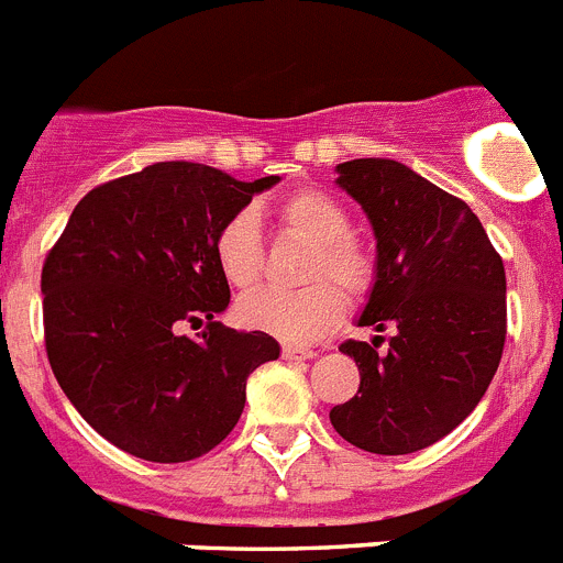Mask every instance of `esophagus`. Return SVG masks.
I'll use <instances>...</instances> for the list:
<instances>
[{
  "mask_svg": "<svg viewBox=\"0 0 563 563\" xmlns=\"http://www.w3.org/2000/svg\"><path fill=\"white\" fill-rule=\"evenodd\" d=\"M313 355H317L313 350H302V346H291V344L283 346V358L286 361H311Z\"/></svg>",
  "mask_w": 563,
  "mask_h": 563,
  "instance_id": "34e87169",
  "label": "esophagus"
}]
</instances>
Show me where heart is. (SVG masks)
Instances as JSON below:
<instances>
[{"instance_id":"heart-1","label":"heart","mask_w":563,"mask_h":563,"mask_svg":"<svg viewBox=\"0 0 563 563\" xmlns=\"http://www.w3.org/2000/svg\"><path fill=\"white\" fill-rule=\"evenodd\" d=\"M277 217L286 224L288 233L313 246L306 272H302V280L311 286L299 291L257 288L241 299L235 311L246 328L306 344L328 333L344 313L340 287L353 299L369 291L375 266H372L369 252L353 239V219L346 208L330 194L317 191V188L288 194L277 205ZM213 261L230 286H255L264 266V250H261L257 217L250 208L235 210L219 224L213 235ZM313 279L318 283L313 284ZM328 279L340 287L335 289L334 282L328 284Z\"/></svg>"}]
</instances>
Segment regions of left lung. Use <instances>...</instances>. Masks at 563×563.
Returning a JSON list of instances; mask_svg holds the SVG:
<instances>
[{"label": "left lung", "mask_w": 563, "mask_h": 563, "mask_svg": "<svg viewBox=\"0 0 563 563\" xmlns=\"http://www.w3.org/2000/svg\"><path fill=\"white\" fill-rule=\"evenodd\" d=\"M335 172L377 241L358 328L391 335L383 353V335L341 344L361 386L330 422L366 453H417L475 411L500 366L506 269L470 205L406 163L358 157Z\"/></svg>", "instance_id": "8db88e82"}]
</instances>
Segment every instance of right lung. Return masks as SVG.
<instances>
[{
  "instance_id": "add662e5",
  "label": "right lung",
  "mask_w": 563,
  "mask_h": 563,
  "mask_svg": "<svg viewBox=\"0 0 563 563\" xmlns=\"http://www.w3.org/2000/svg\"><path fill=\"white\" fill-rule=\"evenodd\" d=\"M275 183L166 161L71 210L41 275L46 355L71 406L124 453L157 464L205 455L239 422L246 377L280 358L269 333L213 319L230 306L213 235ZM186 323H205L203 335L183 336Z\"/></svg>"
}]
</instances>
